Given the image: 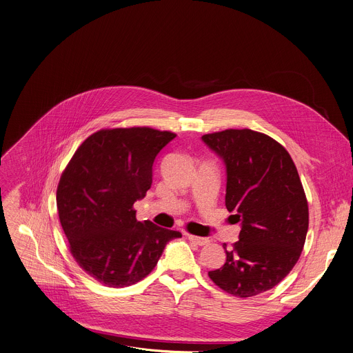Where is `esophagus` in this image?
<instances>
[{
    "instance_id": "1",
    "label": "esophagus",
    "mask_w": 353,
    "mask_h": 353,
    "mask_svg": "<svg viewBox=\"0 0 353 353\" xmlns=\"http://www.w3.org/2000/svg\"><path fill=\"white\" fill-rule=\"evenodd\" d=\"M187 239L190 241H192L194 244H198V245H207L210 243V240L207 237H199V236H195V234H187Z\"/></svg>"
}]
</instances>
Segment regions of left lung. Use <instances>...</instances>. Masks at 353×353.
<instances>
[{
	"label": "left lung",
	"instance_id": "8db88e82",
	"mask_svg": "<svg viewBox=\"0 0 353 353\" xmlns=\"http://www.w3.org/2000/svg\"><path fill=\"white\" fill-rule=\"evenodd\" d=\"M203 141L226 166L225 205L240 223L226 263L208 275L237 297L276 286L294 267L309 229V207L288 150L253 130L205 134Z\"/></svg>",
	"mask_w": 353,
	"mask_h": 353
}]
</instances>
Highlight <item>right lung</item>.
<instances>
[{
  "label": "right lung",
  "mask_w": 353,
  "mask_h": 353,
  "mask_svg": "<svg viewBox=\"0 0 353 353\" xmlns=\"http://www.w3.org/2000/svg\"><path fill=\"white\" fill-rule=\"evenodd\" d=\"M176 137L149 127L100 130L77 149L57 187V211L78 265L109 288L137 283L180 232L138 222L134 203L152 184L161 150Z\"/></svg>",
  "instance_id": "obj_1"
}]
</instances>
